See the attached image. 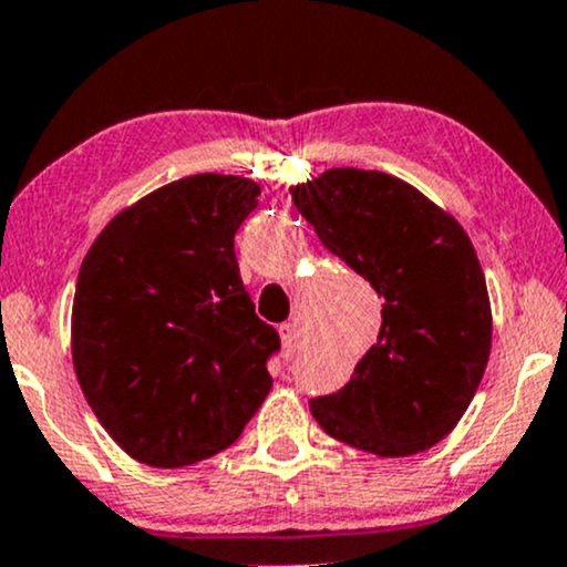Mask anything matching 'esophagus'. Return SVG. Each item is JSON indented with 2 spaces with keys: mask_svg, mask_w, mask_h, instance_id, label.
<instances>
[{
  "mask_svg": "<svg viewBox=\"0 0 567 567\" xmlns=\"http://www.w3.org/2000/svg\"><path fill=\"white\" fill-rule=\"evenodd\" d=\"M279 338H282V349L288 357L296 354L298 347H301V333H298L296 324H290V322L279 324Z\"/></svg>",
  "mask_w": 567,
  "mask_h": 567,
  "instance_id": "1",
  "label": "esophagus"
}]
</instances>
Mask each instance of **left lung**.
Masks as SVG:
<instances>
[{
    "label": "left lung",
    "instance_id": "8db88e82",
    "mask_svg": "<svg viewBox=\"0 0 567 567\" xmlns=\"http://www.w3.org/2000/svg\"><path fill=\"white\" fill-rule=\"evenodd\" d=\"M290 194L322 245L383 298L379 341L347 386L309 402L311 415L357 451H429L466 413L491 357V301L470 237L379 171L333 167Z\"/></svg>",
    "mask_w": 567,
    "mask_h": 567
}]
</instances>
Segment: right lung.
<instances>
[{"instance_id": "obj_1", "label": "right lung", "mask_w": 567, "mask_h": 567, "mask_svg": "<svg viewBox=\"0 0 567 567\" xmlns=\"http://www.w3.org/2000/svg\"><path fill=\"white\" fill-rule=\"evenodd\" d=\"M258 194L239 175H188L120 213L84 256L76 379L141 464L178 470L226 451L269 394L279 333L258 320L234 256Z\"/></svg>"}]
</instances>
